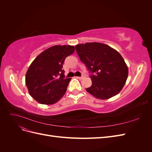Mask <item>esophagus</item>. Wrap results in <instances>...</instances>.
Masks as SVG:
<instances>
[{
    "label": "esophagus",
    "instance_id": "esophagus-1",
    "mask_svg": "<svg viewBox=\"0 0 152 152\" xmlns=\"http://www.w3.org/2000/svg\"><path fill=\"white\" fill-rule=\"evenodd\" d=\"M77 78L79 79H80V80H82V79H84V76H81V77H77Z\"/></svg>",
    "mask_w": 152,
    "mask_h": 152
}]
</instances>
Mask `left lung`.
Wrapping results in <instances>:
<instances>
[{"mask_svg": "<svg viewBox=\"0 0 152 152\" xmlns=\"http://www.w3.org/2000/svg\"><path fill=\"white\" fill-rule=\"evenodd\" d=\"M76 51L91 75L92 85L86 89L100 99H107L120 93L128 77V68L118 51L99 42L78 44Z\"/></svg>", "mask_w": 152, "mask_h": 152, "instance_id": "1", "label": "left lung"}]
</instances>
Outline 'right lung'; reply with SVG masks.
<instances>
[{"instance_id":"obj_1","label":"right lung","mask_w":152,"mask_h":152,"mask_svg":"<svg viewBox=\"0 0 152 152\" xmlns=\"http://www.w3.org/2000/svg\"><path fill=\"white\" fill-rule=\"evenodd\" d=\"M74 50L73 45H54L41 53L31 63L25 83L29 94L37 102L53 104L65 94L70 79L65 78L63 65Z\"/></svg>"}]
</instances>
